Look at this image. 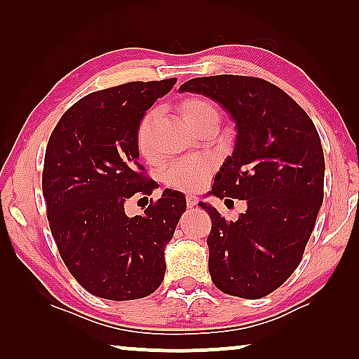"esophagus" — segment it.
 I'll use <instances>...</instances> for the list:
<instances>
[{
  "label": "esophagus",
  "mask_w": 359,
  "mask_h": 359,
  "mask_svg": "<svg viewBox=\"0 0 359 359\" xmlns=\"http://www.w3.org/2000/svg\"><path fill=\"white\" fill-rule=\"evenodd\" d=\"M186 205H188L189 209L198 205V198H196V196H186Z\"/></svg>",
  "instance_id": "esophagus-1"
}]
</instances>
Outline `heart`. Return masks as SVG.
Wrapping results in <instances>:
<instances>
[{
  "label": "heart",
  "mask_w": 359,
  "mask_h": 359,
  "mask_svg": "<svg viewBox=\"0 0 359 359\" xmlns=\"http://www.w3.org/2000/svg\"><path fill=\"white\" fill-rule=\"evenodd\" d=\"M178 111L183 119L198 132L204 126L215 122L219 124L220 114L214 102L204 97L191 96L184 97L178 104ZM156 112L149 111L142 117L139 127H137V149L145 160L151 161L155 158L154 150H151V127H154ZM214 171V165L210 160L205 158H186L180 160L166 166L163 171V181L170 188L183 191V193H196L208 183Z\"/></svg>",
  "instance_id": "1"
}]
</instances>
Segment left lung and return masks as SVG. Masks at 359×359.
<instances>
[{"label":"left lung","instance_id":"left-lung-1","mask_svg":"<svg viewBox=\"0 0 359 359\" xmlns=\"http://www.w3.org/2000/svg\"><path fill=\"white\" fill-rule=\"evenodd\" d=\"M180 91L210 97L237 124L233 151L215 175L210 194L247 201V212L229 222L212 205L199 203L212 220V283L230 296H268L301 263L323 203L325 160L318 132L291 96L262 78H193Z\"/></svg>","mask_w":359,"mask_h":359}]
</instances>
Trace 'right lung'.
Returning <instances> with one entry per match:
<instances>
[{
	"mask_svg": "<svg viewBox=\"0 0 359 359\" xmlns=\"http://www.w3.org/2000/svg\"><path fill=\"white\" fill-rule=\"evenodd\" d=\"M175 83L132 81L91 93L48 139L42 173L48 225L68 271L97 297H147L165 278V247L186 210L184 196L165 189L134 217L124 204L155 188L139 163L137 127Z\"/></svg>",
	"mask_w": 359,
	"mask_h": 359,
	"instance_id": "right-lung-1",
	"label": "right lung"
}]
</instances>
